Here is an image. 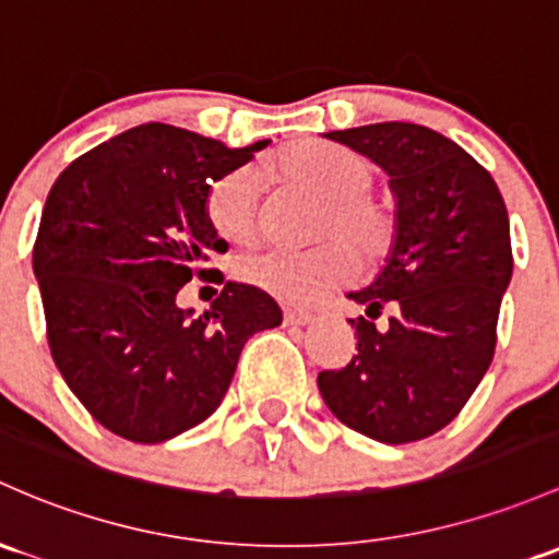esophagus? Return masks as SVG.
I'll list each match as a JSON object with an SVG mask.
<instances>
[{"label": "esophagus", "instance_id": "34e87169", "mask_svg": "<svg viewBox=\"0 0 559 559\" xmlns=\"http://www.w3.org/2000/svg\"><path fill=\"white\" fill-rule=\"evenodd\" d=\"M284 321H286V324H292V326H308V324H313L316 316L308 313V310L286 308V310H284Z\"/></svg>", "mask_w": 559, "mask_h": 559}]
</instances>
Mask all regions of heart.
<instances>
[{
    "mask_svg": "<svg viewBox=\"0 0 559 559\" xmlns=\"http://www.w3.org/2000/svg\"><path fill=\"white\" fill-rule=\"evenodd\" d=\"M289 185L321 198L310 225L305 251H260L238 260L243 284L289 305L313 302L354 275L356 262L374 267L391 254L396 240V216L374 198V168L354 150L324 141H297L275 152L262 166ZM205 219L222 240L249 246L260 238V174L238 168L211 185L205 195ZM357 260L354 261L353 257Z\"/></svg>",
    "mask_w": 559,
    "mask_h": 559,
    "instance_id": "1",
    "label": "heart"
}]
</instances>
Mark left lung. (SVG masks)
I'll list each match as a JSON object with an SVG mask.
<instances>
[{
    "label": "left lung",
    "instance_id": "1",
    "mask_svg": "<svg viewBox=\"0 0 559 559\" xmlns=\"http://www.w3.org/2000/svg\"><path fill=\"white\" fill-rule=\"evenodd\" d=\"M372 157L396 192V243L380 278L350 295L358 354L324 369L326 407L354 431L407 444L442 431L485 378L498 310L512 278V235L501 190L463 146L415 122L332 131ZM391 309L389 326L373 321Z\"/></svg>",
    "mask_w": 559,
    "mask_h": 559
}]
</instances>
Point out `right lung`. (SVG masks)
Returning <instances> with one entry per match:
<instances>
[{
    "label": "right lung",
    "instance_id": "obj_1",
    "mask_svg": "<svg viewBox=\"0 0 559 559\" xmlns=\"http://www.w3.org/2000/svg\"><path fill=\"white\" fill-rule=\"evenodd\" d=\"M267 141L230 150L146 122L69 163L45 201L34 275L52 361L111 433L157 444L198 426L225 399L246 340L281 324L264 292L226 284L198 320L175 305L227 243L205 219L211 185Z\"/></svg>",
    "mask_w": 559,
    "mask_h": 559
}]
</instances>
